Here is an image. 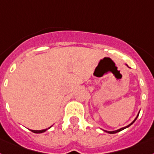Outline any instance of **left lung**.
<instances>
[{
  "label": "left lung",
  "instance_id": "obj_1",
  "mask_svg": "<svg viewBox=\"0 0 154 154\" xmlns=\"http://www.w3.org/2000/svg\"><path fill=\"white\" fill-rule=\"evenodd\" d=\"M138 114H139V112H138ZM138 116H136V118H135V119H134V120H133V121L131 122V123L130 124H129V125H128V126H126V127H124V128H120V129H119V130H116V131H105V132H107V133H109V134H115V133H117V132H119V131H122V130H124V129H125V128H128V127H130L131 125L132 124H133V123H134V121H135V120H137V118H138Z\"/></svg>",
  "mask_w": 154,
  "mask_h": 154
}]
</instances>
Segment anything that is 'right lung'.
Masks as SVG:
<instances>
[{
	"label": "right lung",
	"mask_w": 154,
	"mask_h": 154,
	"mask_svg": "<svg viewBox=\"0 0 154 154\" xmlns=\"http://www.w3.org/2000/svg\"><path fill=\"white\" fill-rule=\"evenodd\" d=\"M51 128V127H50ZM50 128H49L48 129H49ZM48 129H44V130H40V131H36V130H30L32 132H34V133H37V134H39V133H43V132L46 131Z\"/></svg>",
	"instance_id": "obj_1"
}]
</instances>
